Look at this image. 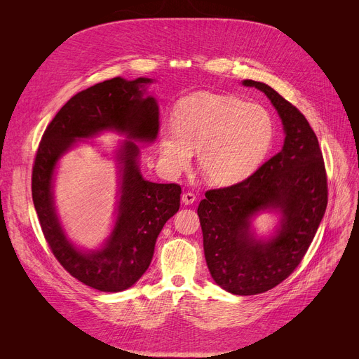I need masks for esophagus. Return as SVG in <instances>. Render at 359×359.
Segmentation results:
<instances>
[{"instance_id": "obj_1", "label": "esophagus", "mask_w": 359, "mask_h": 359, "mask_svg": "<svg viewBox=\"0 0 359 359\" xmlns=\"http://www.w3.org/2000/svg\"><path fill=\"white\" fill-rule=\"evenodd\" d=\"M194 201H196V196H194L193 193H183L182 194V202L184 203V205H191Z\"/></svg>"}]
</instances>
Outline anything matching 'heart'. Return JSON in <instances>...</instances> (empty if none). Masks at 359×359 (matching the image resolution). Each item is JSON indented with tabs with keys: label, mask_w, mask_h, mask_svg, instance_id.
Listing matches in <instances>:
<instances>
[{
	"label": "heart",
	"mask_w": 359,
	"mask_h": 359,
	"mask_svg": "<svg viewBox=\"0 0 359 359\" xmlns=\"http://www.w3.org/2000/svg\"><path fill=\"white\" fill-rule=\"evenodd\" d=\"M273 140L269 113L235 97L198 94L175 110V127L160 130V158L169 175L189 168L198 151V168L213 186L245 180L266 156Z\"/></svg>",
	"instance_id": "obj_1"
}]
</instances>
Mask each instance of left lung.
<instances>
[{
    "label": "left lung",
    "instance_id": "1",
    "mask_svg": "<svg viewBox=\"0 0 359 359\" xmlns=\"http://www.w3.org/2000/svg\"><path fill=\"white\" fill-rule=\"evenodd\" d=\"M242 86L265 93L283 126L282 150L246 180L205 193L198 208L206 264L213 280L235 295H256L285 280L305 256L328 203L327 173L305 116L265 83ZM278 216L269 236L252 222Z\"/></svg>",
    "mask_w": 359,
    "mask_h": 359
}]
</instances>
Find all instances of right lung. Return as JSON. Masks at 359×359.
I'll return each mask as SVG.
<instances>
[{
  "instance_id": "add662e5",
  "label": "right lung",
  "mask_w": 359,
  "mask_h": 359,
  "mask_svg": "<svg viewBox=\"0 0 359 359\" xmlns=\"http://www.w3.org/2000/svg\"><path fill=\"white\" fill-rule=\"evenodd\" d=\"M154 81L114 77L77 93L48 124L32 168V202L54 256L72 276L102 292L126 290L144 275L158 233L180 208L179 184L149 182L140 170V144L154 143L160 127L158 103L147 91ZM104 133L125 139L111 154L104 151L116 166L115 219L109 236L84 250L68 238L59 219L55 175L62 155Z\"/></svg>"
}]
</instances>
